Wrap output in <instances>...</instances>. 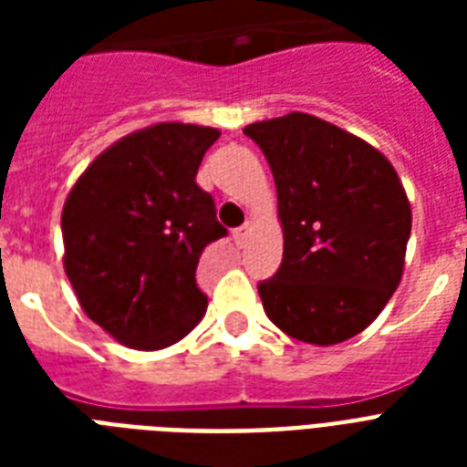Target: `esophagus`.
I'll return each instance as SVG.
<instances>
[{
  "mask_svg": "<svg viewBox=\"0 0 467 467\" xmlns=\"http://www.w3.org/2000/svg\"><path fill=\"white\" fill-rule=\"evenodd\" d=\"M249 233H252V225H249V223H244V225L237 227V230H234V233H233L234 242H237V244H240V247H244V244H247Z\"/></svg>",
  "mask_w": 467,
  "mask_h": 467,
  "instance_id": "esophagus-1",
  "label": "esophagus"
}]
</instances>
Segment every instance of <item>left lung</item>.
Here are the masks:
<instances>
[{"label":"left lung","instance_id":"left-lung-1","mask_svg":"<svg viewBox=\"0 0 467 467\" xmlns=\"http://www.w3.org/2000/svg\"><path fill=\"white\" fill-rule=\"evenodd\" d=\"M244 133L269 161L284 227L281 269L259 284L264 310L306 344L351 339L402 281L412 208L398 171L380 150L310 113Z\"/></svg>","mask_w":467,"mask_h":467}]
</instances>
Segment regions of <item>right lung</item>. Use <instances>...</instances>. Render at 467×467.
I'll use <instances>...</instances> for the list:
<instances>
[{"label": "right lung", "instance_id": "obj_1", "mask_svg": "<svg viewBox=\"0 0 467 467\" xmlns=\"http://www.w3.org/2000/svg\"><path fill=\"white\" fill-rule=\"evenodd\" d=\"M218 138L152 123L106 148L67 193L65 274L87 317L123 347L167 348L203 319L198 259L227 230L196 174Z\"/></svg>", "mask_w": 467, "mask_h": 467}]
</instances>
